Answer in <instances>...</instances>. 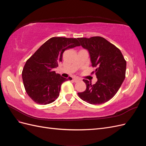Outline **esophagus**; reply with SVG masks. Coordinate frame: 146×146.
<instances>
[{
	"label": "esophagus",
	"mask_w": 146,
	"mask_h": 146,
	"mask_svg": "<svg viewBox=\"0 0 146 146\" xmlns=\"http://www.w3.org/2000/svg\"><path fill=\"white\" fill-rule=\"evenodd\" d=\"M74 80L75 82H78L79 80H80V79H79V78H75L74 79Z\"/></svg>",
	"instance_id": "obj_1"
}]
</instances>
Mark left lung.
<instances>
[{"label": "left lung", "instance_id": "obj_1", "mask_svg": "<svg viewBox=\"0 0 146 146\" xmlns=\"http://www.w3.org/2000/svg\"><path fill=\"white\" fill-rule=\"evenodd\" d=\"M78 40L89 52L91 65L96 67L92 73L95 72L98 78L94 85L83 80L86 89L78 95L90 104H104L113 98L124 80L126 61L121 50L102 37L79 38Z\"/></svg>", "mask_w": 146, "mask_h": 146}]
</instances>
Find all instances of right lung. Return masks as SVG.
Instances as JSON below:
<instances>
[{"mask_svg": "<svg viewBox=\"0 0 146 146\" xmlns=\"http://www.w3.org/2000/svg\"><path fill=\"white\" fill-rule=\"evenodd\" d=\"M80 46L76 38L53 37L26 61L22 76L25 91L34 102L46 105L58 98L62 83L72 78L61 77L54 69L62 61L66 50Z\"/></svg>", "mask_w": 146, "mask_h": 146, "instance_id": "1", "label": "right lung"}]
</instances>
